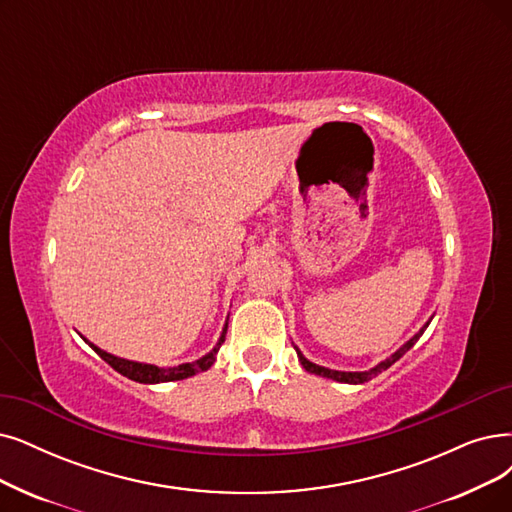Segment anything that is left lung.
Returning a JSON list of instances; mask_svg holds the SVG:
<instances>
[{
  "instance_id": "1",
  "label": "left lung",
  "mask_w": 512,
  "mask_h": 512,
  "mask_svg": "<svg viewBox=\"0 0 512 512\" xmlns=\"http://www.w3.org/2000/svg\"><path fill=\"white\" fill-rule=\"evenodd\" d=\"M428 323H431V321H426V325L422 327V330H420L414 338L407 340L397 353H393L391 357L384 359L382 363H378L376 367H372V370H367V372H338V370H327V367H321V365H317V363H313V361L306 359L298 349H296V353H298V359H300V363H302V367H304L306 372L317 374V376H323V378H332V380H336V382H346V384H363V382H367V380H372L374 376H378L380 372L388 370V367H391L395 361H399L407 351H410L412 346L418 342V338L424 334V330L428 327Z\"/></svg>"
}]
</instances>
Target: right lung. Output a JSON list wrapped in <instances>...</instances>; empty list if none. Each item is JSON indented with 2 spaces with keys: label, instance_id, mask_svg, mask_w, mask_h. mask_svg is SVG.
Masks as SVG:
<instances>
[{
  "label": "right lung",
  "instance_id": "obj_1",
  "mask_svg": "<svg viewBox=\"0 0 512 512\" xmlns=\"http://www.w3.org/2000/svg\"><path fill=\"white\" fill-rule=\"evenodd\" d=\"M227 325H229V323H224L220 340L216 342V346H214V349H212L208 355H203V357L197 359V361L180 363V365H174V367H157V365H151V363H138V361H130V359H121V357H115V355H111V353H107V351L98 349L96 344L88 342L86 338H84V340L92 346V349H94L102 359H105V361L113 367L115 372H119L121 376H126V378H130V380H134V382H140V384H157V382L185 380V378H189V376H195V374H199V372L210 370V367H212L214 361H216V353H218V349H220V344L224 342V334H227Z\"/></svg>",
  "mask_w": 512,
  "mask_h": 512
}]
</instances>
